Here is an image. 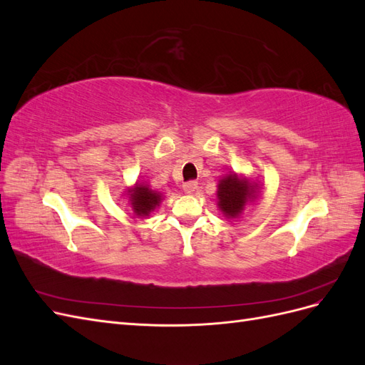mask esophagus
<instances>
[{"mask_svg":"<svg viewBox=\"0 0 365 365\" xmlns=\"http://www.w3.org/2000/svg\"><path fill=\"white\" fill-rule=\"evenodd\" d=\"M182 189H184V192H185V193L192 195V193H195V190L197 189V182H196V181H189V182H184V184H182Z\"/></svg>","mask_w":365,"mask_h":365,"instance_id":"obj_1","label":"esophagus"}]
</instances>
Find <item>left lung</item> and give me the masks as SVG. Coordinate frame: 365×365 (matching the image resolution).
<instances>
[{
    "instance_id": "left-lung-1",
    "label": "left lung",
    "mask_w": 365,
    "mask_h": 365,
    "mask_svg": "<svg viewBox=\"0 0 365 365\" xmlns=\"http://www.w3.org/2000/svg\"><path fill=\"white\" fill-rule=\"evenodd\" d=\"M260 182L245 175L230 172L217 182V208L227 219H236L245 207L257 200Z\"/></svg>"
}]
</instances>
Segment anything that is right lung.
<instances>
[{"mask_svg":"<svg viewBox=\"0 0 365 365\" xmlns=\"http://www.w3.org/2000/svg\"><path fill=\"white\" fill-rule=\"evenodd\" d=\"M125 196L137 217H148L163 201V193L152 190L149 184L145 182H135L132 187H128Z\"/></svg>","mask_w":365,"mask_h":365,"instance_id":"obj_1","label":"right lung"}]
</instances>
